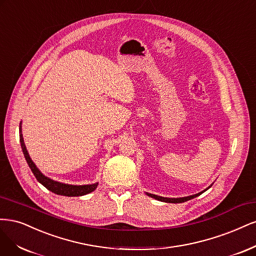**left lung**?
Masks as SVG:
<instances>
[{
    "instance_id": "1",
    "label": "left lung",
    "mask_w": 256,
    "mask_h": 256,
    "mask_svg": "<svg viewBox=\"0 0 256 256\" xmlns=\"http://www.w3.org/2000/svg\"><path fill=\"white\" fill-rule=\"evenodd\" d=\"M212 186V185H210ZM208 187V188H210ZM208 188H206V189H208ZM205 189V190H206ZM205 190H203L202 192H204ZM202 192H199V194H192V196H184V198H164V196H156V194H148L146 192V194L149 196H151V198H154V199H156V200H158V201H162V202H167V203H182V202H186V201H188V200H192V199H194V198H196V196H198L199 194H201Z\"/></svg>"
}]
</instances>
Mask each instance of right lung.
Here are the masks:
<instances>
[{
  "label": "right lung",
  "mask_w": 256,
  "mask_h": 256,
  "mask_svg": "<svg viewBox=\"0 0 256 256\" xmlns=\"http://www.w3.org/2000/svg\"><path fill=\"white\" fill-rule=\"evenodd\" d=\"M19 134H20L21 148H22V151H23V154H24V158H26V162L28 164V166H30L32 172L34 173V176L37 178L38 182L40 184H42L46 189H48V190L56 194H60V196H84V194H90L96 188L98 183H94V184H92V185H69V184H64V183L56 182V180H51V178H48V176H44L42 173L40 172V170L36 167V164H34V162H32L30 158L28 152L26 150V144H24L21 126H20V128H19Z\"/></svg>",
  "instance_id": "obj_1"
}]
</instances>
